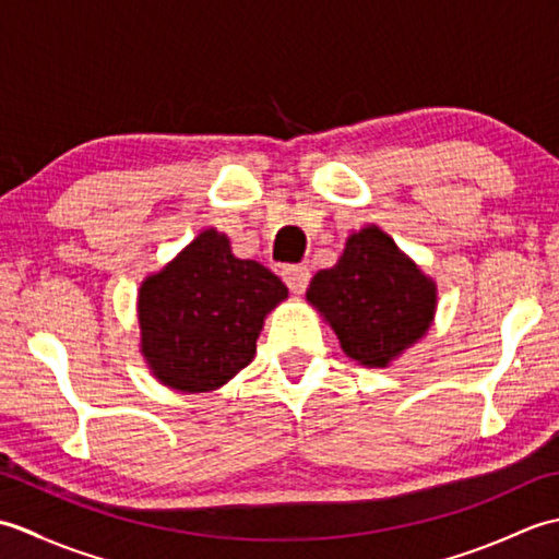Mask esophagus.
<instances>
[{
    "mask_svg": "<svg viewBox=\"0 0 559 559\" xmlns=\"http://www.w3.org/2000/svg\"><path fill=\"white\" fill-rule=\"evenodd\" d=\"M283 281H286V286L293 290V293H305L307 283H310V269L307 266H300V264H290L283 269Z\"/></svg>",
    "mask_w": 559,
    "mask_h": 559,
    "instance_id": "34e87169",
    "label": "esophagus"
}]
</instances>
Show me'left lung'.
<instances>
[{
  "mask_svg": "<svg viewBox=\"0 0 559 559\" xmlns=\"http://www.w3.org/2000/svg\"><path fill=\"white\" fill-rule=\"evenodd\" d=\"M307 300L324 314L348 358L386 367L427 334L437 286L386 233L367 225L348 237L336 266L314 273Z\"/></svg>",
  "mask_w": 559,
  "mask_h": 559,
  "instance_id": "left-lung-1",
  "label": "left lung"
}]
</instances>
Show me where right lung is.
I'll use <instances>...</instances> for the list:
<instances>
[{"mask_svg": "<svg viewBox=\"0 0 559 559\" xmlns=\"http://www.w3.org/2000/svg\"><path fill=\"white\" fill-rule=\"evenodd\" d=\"M286 298L276 273L237 259L228 237L209 228L141 283V353L160 384L213 391L252 362L264 317Z\"/></svg>", "mask_w": 559, "mask_h": 559, "instance_id": "right-lung-1", "label": "right lung"}]
</instances>
